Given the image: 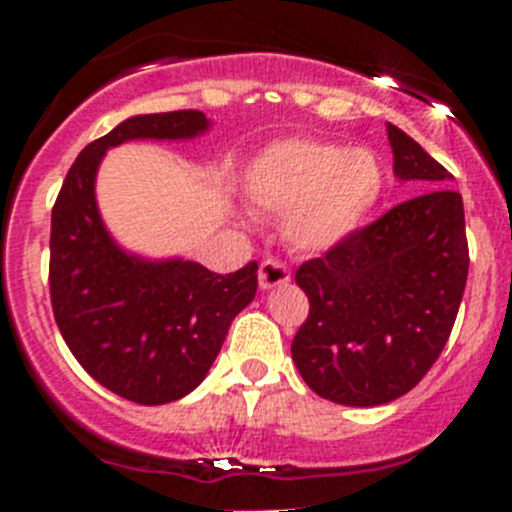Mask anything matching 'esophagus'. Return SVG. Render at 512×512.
Here are the masks:
<instances>
[{"label":"esophagus","instance_id":"esophagus-1","mask_svg":"<svg viewBox=\"0 0 512 512\" xmlns=\"http://www.w3.org/2000/svg\"><path fill=\"white\" fill-rule=\"evenodd\" d=\"M257 280H260V289H272V287L287 285V282H289L287 265H285V262L267 257V260L260 265Z\"/></svg>","mask_w":512,"mask_h":512}]
</instances>
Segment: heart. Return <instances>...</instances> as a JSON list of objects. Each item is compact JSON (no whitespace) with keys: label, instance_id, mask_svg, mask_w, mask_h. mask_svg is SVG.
I'll list each match as a JSON object with an SVG mask.
<instances>
[{"label":"heart","instance_id":"1","mask_svg":"<svg viewBox=\"0 0 512 512\" xmlns=\"http://www.w3.org/2000/svg\"><path fill=\"white\" fill-rule=\"evenodd\" d=\"M384 178L371 148L287 138L252 160L245 195L262 213L287 215L285 235L297 250L329 252L364 225Z\"/></svg>","mask_w":512,"mask_h":512}]
</instances>
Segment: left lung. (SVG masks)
<instances>
[{
    "label": "left lung",
    "instance_id": "left-lung-1",
    "mask_svg": "<svg viewBox=\"0 0 512 512\" xmlns=\"http://www.w3.org/2000/svg\"><path fill=\"white\" fill-rule=\"evenodd\" d=\"M386 133L396 178L426 193L294 275L309 317L292 359L314 394L344 406H381L414 389L451 337L468 280L463 198L446 188L453 175L401 128Z\"/></svg>",
    "mask_w": 512,
    "mask_h": 512
}]
</instances>
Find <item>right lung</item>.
Instances as JSON below:
<instances>
[{"instance_id": "obj_1", "label": "right lung", "mask_w": 512, "mask_h": 512, "mask_svg": "<svg viewBox=\"0 0 512 512\" xmlns=\"http://www.w3.org/2000/svg\"><path fill=\"white\" fill-rule=\"evenodd\" d=\"M208 128L200 111L126 118L79 153L51 210L49 292L61 337L98 384L141 406L183 399L205 379L232 319L255 299L257 262L218 275L183 257L131 255L103 225L96 173L108 148L188 141Z\"/></svg>"}]
</instances>
